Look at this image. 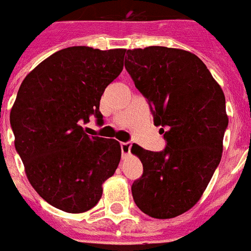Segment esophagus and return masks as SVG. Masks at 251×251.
Returning <instances> with one entry per match:
<instances>
[{"label":"esophagus","mask_w":251,"mask_h":251,"mask_svg":"<svg viewBox=\"0 0 251 251\" xmlns=\"http://www.w3.org/2000/svg\"><path fill=\"white\" fill-rule=\"evenodd\" d=\"M130 149H131V144L130 142H122L121 144V150H122V158L125 159L130 155Z\"/></svg>","instance_id":"obj_1"}]
</instances>
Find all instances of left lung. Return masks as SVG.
Masks as SVG:
<instances>
[{
    "instance_id": "1",
    "label": "left lung",
    "mask_w": 251,
    "mask_h": 251,
    "mask_svg": "<svg viewBox=\"0 0 251 251\" xmlns=\"http://www.w3.org/2000/svg\"><path fill=\"white\" fill-rule=\"evenodd\" d=\"M125 68L166 141L162 151L131 146L144 165L131 194L145 214L174 218L200 201L220 165L229 124L225 94L206 65L186 50H127Z\"/></svg>"
}]
</instances>
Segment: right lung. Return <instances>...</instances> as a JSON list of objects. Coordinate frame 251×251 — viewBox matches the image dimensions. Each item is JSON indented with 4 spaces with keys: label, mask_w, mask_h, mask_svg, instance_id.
I'll return each mask as SVG.
<instances>
[{
    "label": "right lung",
    "mask_w": 251,
    "mask_h": 251,
    "mask_svg": "<svg viewBox=\"0 0 251 251\" xmlns=\"http://www.w3.org/2000/svg\"><path fill=\"white\" fill-rule=\"evenodd\" d=\"M126 49L72 46L44 59L17 93L10 125L29 182L66 213L97 205L102 183L121 161L116 140L90 137L81 125L102 122L100 100L124 69Z\"/></svg>",
    "instance_id": "1"
}]
</instances>
